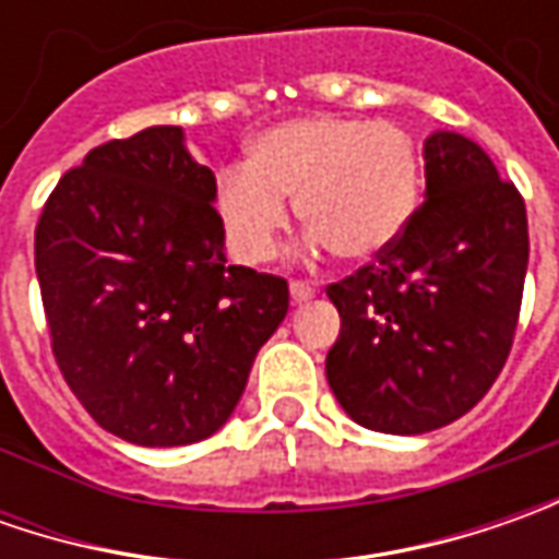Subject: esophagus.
<instances>
[{
    "instance_id": "1",
    "label": "esophagus",
    "mask_w": 559,
    "mask_h": 559,
    "mask_svg": "<svg viewBox=\"0 0 559 559\" xmlns=\"http://www.w3.org/2000/svg\"><path fill=\"white\" fill-rule=\"evenodd\" d=\"M289 292H292V301H295V305H301V301H311L313 295H317V289H313L311 283H305V280H292Z\"/></svg>"
}]
</instances>
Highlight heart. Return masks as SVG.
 <instances>
[{
	"mask_svg": "<svg viewBox=\"0 0 559 559\" xmlns=\"http://www.w3.org/2000/svg\"><path fill=\"white\" fill-rule=\"evenodd\" d=\"M419 199L417 145L389 120L313 115L270 127L248 148L246 167L217 183V217L248 264L276 254L298 221L342 261H370L411 224Z\"/></svg>",
	"mask_w": 559,
	"mask_h": 559,
	"instance_id": "b5f03b06",
	"label": "heart"
}]
</instances>
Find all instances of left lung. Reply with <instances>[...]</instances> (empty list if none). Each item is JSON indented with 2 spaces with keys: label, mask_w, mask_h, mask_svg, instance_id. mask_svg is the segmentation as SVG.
Returning a JSON list of instances; mask_svg holds the SVG:
<instances>
[{
  "label": "left lung",
  "mask_w": 559,
  "mask_h": 559,
  "mask_svg": "<svg viewBox=\"0 0 559 559\" xmlns=\"http://www.w3.org/2000/svg\"><path fill=\"white\" fill-rule=\"evenodd\" d=\"M423 158L426 199L404 233L326 286L342 317L330 389L355 423L392 436L483 401L513 348L528 264L526 202L483 148L432 133Z\"/></svg>",
  "instance_id": "left-lung-1"
}]
</instances>
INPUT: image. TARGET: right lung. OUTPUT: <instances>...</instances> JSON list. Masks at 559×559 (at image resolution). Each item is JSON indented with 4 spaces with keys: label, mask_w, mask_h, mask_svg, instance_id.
I'll list each match as a JSON object with an SVG mask.
<instances>
[{
    "label": "right lung",
    "mask_w": 559,
    "mask_h": 559,
    "mask_svg": "<svg viewBox=\"0 0 559 559\" xmlns=\"http://www.w3.org/2000/svg\"><path fill=\"white\" fill-rule=\"evenodd\" d=\"M217 183L180 127L96 145L36 224V280L52 355L102 429L142 448L214 436L289 283L226 264Z\"/></svg>",
    "instance_id": "right-lung-1"
}]
</instances>
